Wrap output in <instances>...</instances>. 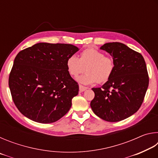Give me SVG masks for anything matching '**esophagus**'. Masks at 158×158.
Returning <instances> with one entry per match:
<instances>
[{
	"label": "esophagus",
	"instance_id": "1",
	"mask_svg": "<svg viewBox=\"0 0 158 158\" xmlns=\"http://www.w3.org/2000/svg\"><path fill=\"white\" fill-rule=\"evenodd\" d=\"M79 90H80V92H84V91H85V90L88 89L87 87L84 86V85H81V84L79 85Z\"/></svg>",
	"mask_w": 158,
	"mask_h": 158
}]
</instances>
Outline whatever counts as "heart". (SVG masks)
Segmentation results:
<instances>
[{
  "instance_id": "b5f03b06",
  "label": "heart",
  "mask_w": 158,
  "mask_h": 158,
  "mask_svg": "<svg viewBox=\"0 0 158 158\" xmlns=\"http://www.w3.org/2000/svg\"><path fill=\"white\" fill-rule=\"evenodd\" d=\"M67 69L73 77L85 73L77 78V81L83 84H92L96 82L105 83L109 81L115 69V61L113 58L94 48L83 50L78 58L71 55L67 59Z\"/></svg>"
}]
</instances>
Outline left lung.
I'll use <instances>...</instances> for the list:
<instances>
[{"label":"left lung","instance_id":"8db88e82","mask_svg":"<svg viewBox=\"0 0 158 158\" xmlns=\"http://www.w3.org/2000/svg\"><path fill=\"white\" fill-rule=\"evenodd\" d=\"M110 53L115 69L101 88H93L95 98L90 102L93 111L100 118L118 122L136 113L145 97L149 77L144 58L121 42H109L100 47Z\"/></svg>","mask_w":158,"mask_h":158}]
</instances>
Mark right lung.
<instances>
[{"mask_svg": "<svg viewBox=\"0 0 158 158\" xmlns=\"http://www.w3.org/2000/svg\"><path fill=\"white\" fill-rule=\"evenodd\" d=\"M79 50L70 44L41 42L21 51L9 76L15 105L21 114L40 123L56 122L68 113L78 95V83L67 69L69 56Z\"/></svg>", "mask_w": 158, "mask_h": 158, "instance_id": "add662e5", "label": "right lung"}]
</instances>
